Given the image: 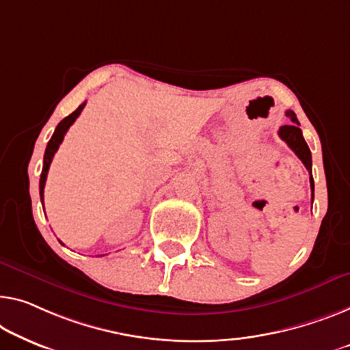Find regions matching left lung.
Listing matches in <instances>:
<instances>
[{
	"label": "left lung",
	"mask_w": 350,
	"mask_h": 350,
	"mask_svg": "<svg viewBox=\"0 0 350 350\" xmlns=\"http://www.w3.org/2000/svg\"><path fill=\"white\" fill-rule=\"evenodd\" d=\"M286 116H288L292 124L289 125H281L280 130H278V135L280 138L286 142V144L289 146V148L294 150L297 157L301 160V163L305 165V168L308 170L310 173V185H311V190H312V198H314V180H312V173H311V152H310V148L308 144H306L304 135H301V130L299 129V121H297V116L294 111H291L288 109L286 111Z\"/></svg>",
	"instance_id": "obj_1"
}]
</instances>
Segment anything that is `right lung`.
Instances as JSON below:
<instances>
[{
    "mask_svg": "<svg viewBox=\"0 0 350 350\" xmlns=\"http://www.w3.org/2000/svg\"><path fill=\"white\" fill-rule=\"evenodd\" d=\"M86 102H83L80 107H78L74 113L69 114V116L62 119V121L58 124V127H56L53 137L50 138L49 144H46V149H45V155H44V168H42V174H40V182H39V193H40V201H44V189H45V180H46V174H49V168H50V163L51 160H53L56 150H58L59 144L62 143V139H64V135L67 130L72 124L75 122V119L80 116V113L83 111V108H85Z\"/></svg>",
    "mask_w": 350,
    "mask_h": 350,
    "instance_id": "add662e5",
    "label": "right lung"
}]
</instances>
